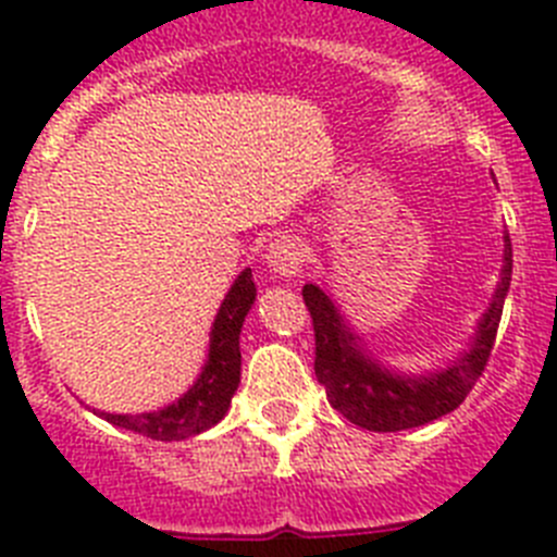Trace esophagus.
Segmentation results:
<instances>
[{
	"label": "esophagus",
	"mask_w": 557,
	"mask_h": 557,
	"mask_svg": "<svg viewBox=\"0 0 557 557\" xmlns=\"http://www.w3.org/2000/svg\"><path fill=\"white\" fill-rule=\"evenodd\" d=\"M264 259H268L270 270L275 275H293L301 273L304 268V245L298 236H289V234H275L273 239L268 243L264 248Z\"/></svg>",
	"instance_id": "esophagus-1"
}]
</instances>
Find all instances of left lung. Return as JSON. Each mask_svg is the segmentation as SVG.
<instances>
[{"instance_id":"left-lung-1","label":"left lung","mask_w":557,"mask_h":557,"mask_svg":"<svg viewBox=\"0 0 557 557\" xmlns=\"http://www.w3.org/2000/svg\"><path fill=\"white\" fill-rule=\"evenodd\" d=\"M510 273H513V248H510V236H505L502 282L488 312L480 321L474 348L446 371L418 379L396 376L376 366V359H368L354 343L357 337L348 332L329 295L314 284H307L301 295L312 314L314 376L326 387L334 410L343 412L351 424L371 432L412 430L457 410L488 366L505 295L510 287Z\"/></svg>"}]
</instances>
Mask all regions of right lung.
Returning <instances> with one entry per match:
<instances>
[{
	"mask_svg": "<svg viewBox=\"0 0 557 557\" xmlns=\"http://www.w3.org/2000/svg\"><path fill=\"white\" fill-rule=\"evenodd\" d=\"M253 298V273L243 270L234 287L225 295L218 321L211 329L209 362L184 398H178L175 405L164 407V410L141 412V416H111V412H100V416L111 421L113 426L139 432L152 441H181V437L200 435V432L218 424L220 418L228 412L231 396L239 385V366H243L239 332H243V321Z\"/></svg>",
	"mask_w": 557,
	"mask_h": 557,
	"instance_id": "add662e5",
	"label": "right lung"
}]
</instances>
